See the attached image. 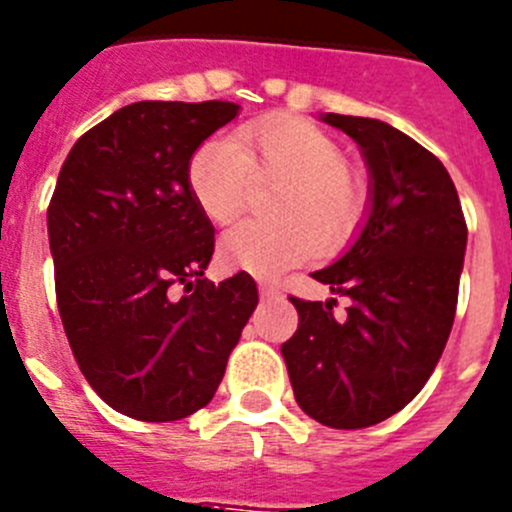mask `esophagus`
Here are the masks:
<instances>
[{"instance_id":"esophagus-1","label":"esophagus","mask_w":512,"mask_h":512,"mask_svg":"<svg viewBox=\"0 0 512 512\" xmlns=\"http://www.w3.org/2000/svg\"><path fill=\"white\" fill-rule=\"evenodd\" d=\"M259 289H261V297L264 299H279L281 297L279 287H276V284H269V281H264Z\"/></svg>"}]
</instances>
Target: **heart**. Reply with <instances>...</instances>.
<instances>
[{"label": "heart", "instance_id": "1", "mask_svg": "<svg viewBox=\"0 0 512 512\" xmlns=\"http://www.w3.org/2000/svg\"><path fill=\"white\" fill-rule=\"evenodd\" d=\"M340 144L299 116H269L200 144L187 187L205 218L225 223L251 198L253 180L281 182L269 203L279 220H243L220 238V261L253 276H276L348 238L365 190L345 167Z\"/></svg>", "mask_w": 512, "mask_h": 512}]
</instances>
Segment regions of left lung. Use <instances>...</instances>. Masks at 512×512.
I'll return each instance as SVG.
<instances>
[{
	"instance_id": "8db88e82",
	"label": "left lung",
	"mask_w": 512,
	"mask_h": 512,
	"mask_svg": "<svg viewBox=\"0 0 512 512\" xmlns=\"http://www.w3.org/2000/svg\"><path fill=\"white\" fill-rule=\"evenodd\" d=\"M345 131L368 167L360 233L312 279L350 299L292 297L299 327L281 345L299 409L332 429L381 424L424 388L457 312L467 223L447 167L391 124L322 114Z\"/></svg>"
}]
</instances>
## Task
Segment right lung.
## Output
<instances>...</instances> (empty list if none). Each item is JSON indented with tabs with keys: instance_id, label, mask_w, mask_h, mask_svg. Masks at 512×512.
<instances>
[{
	"instance_id": "obj_1",
	"label": "right lung",
	"mask_w": 512,
	"mask_h": 512,
	"mask_svg": "<svg viewBox=\"0 0 512 512\" xmlns=\"http://www.w3.org/2000/svg\"><path fill=\"white\" fill-rule=\"evenodd\" d=\"M238 111L129 103L60 167L48 208L60 320L93 391L131 419L180 421L208 406L259 304L246 271L203 279L215 228L187 187L195 149Z\"/></svg>"
}]
</instances>
